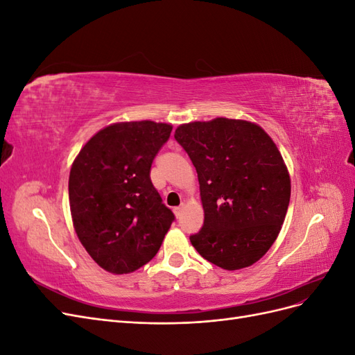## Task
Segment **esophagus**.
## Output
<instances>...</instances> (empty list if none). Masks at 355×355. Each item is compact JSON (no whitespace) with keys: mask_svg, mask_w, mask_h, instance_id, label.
Returning a JSON list of instances; mask_svg holds the SVG:
<instances>
[{"mask_svg":"<svg viewBox=\"0 0 355 355\" xmlns=\"http://www.w3.org/2000/svg\"><path fill=\"white\" fill-rule=\"evenodd\" d=\"M184 207H185V204L184 202H182L180 204V206H178V207H175L173 209V211H175V214H176V216L179 218L180 216V214H182V210H184Z\"/></svg>","mask_w":355,"mask_h":355,"instance_id":"1","label":"esophagus"}]
</instances>
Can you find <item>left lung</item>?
Listing matches in <instances>:
<instances>
[{
  "instance_id": "1",
  "label": "left lung",
  "mask_w": 355,
  "mask_h": 355,
  "mask_svg": "<svg viewBox=\"0 0 355 355\" xmlns=\"http://www.w3.org/2000/svg\"><path fill=\"white\" fill-rule=\"evenodd\" d=\"M175 139L200 182L204 223L192 245L223 270L253 265L278 237L290 201L288 171L272 139L231 118L182 124Z\"/></svg>"
}]
</instances>
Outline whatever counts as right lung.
<instances>
[{"instance_id": "obj_1", "label": "right lung", "mask_w": 355, "mask_h": 355, "mask_svg": "<svg viewBox=\"0 0 355 355\" xmlns=\"http://www.w3.org/2000/svg\"><path fill=\"white\" fill-rule=\"evenodd\" d=\"M170 124L116 123L83 146L69 173L75 232L94 262L128 274L159 250L175 214L151 182L155 155L170 137Z\"/></svg>"}]
</instances>
